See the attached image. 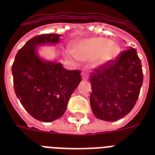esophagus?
Wrapping results in <instances>:
<instances>
[{
	"label": "esophagus",
	"mask_w": 155,
	"mask_h": 155,
	"mask_svg": "<svg viewBox=\"0 0 155 155\" xmlns=\"http://www.w3.org/2000/svg\"><path fill=\"white\" fill-rule=\"evenodd\" d=\"M82 78L84 80H87V74L86 72V70H84L82 73Z\"/></svg>",
	"instance_id": "esophagus-1"
}]
</instances>
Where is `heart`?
Listing matches in <instances>:
<instances>
[{
  "label": "heart",
  "mask_w": 155,
  "mask_h": 155,
  "mask_svg": "<svg viewBox=\"0 0 155 155\" xmlns=\"http://www.w3.org/2000/svg\"><path fill=\"white\" fill-rule=\"evenodd\" d=\"M120 53V48L104 38L84 40L75 45L74 55L79 59L87 60L97 58V66H103L114 60Z\"/></svg>",
  "instance_id": "obj_1"
}]
</instances>
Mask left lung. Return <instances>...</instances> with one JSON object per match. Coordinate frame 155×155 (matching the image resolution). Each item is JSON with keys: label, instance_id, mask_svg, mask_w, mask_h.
<instances>
[{"label": "left lung", "instance_id": "8db88e82", "mask_svg": "<svg viewBox=\"0 0 155 155\" xmlns=\"http://www.w3.org/2000/svg\"><path fill=\"white\" fill-rule=\"evenodd\" d=\"M90 104L98 119L115 121L134 107L143 83V72L137 51L120 52L110 63L94 68L90 74Z\"/></svg>", "mask_w": 155, "mask_h": 155}]
</instances>
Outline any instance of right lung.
Wrapping results in <instances>:
<instances>
[{
    "label": "right lung",
    "mask_w": 155,
    "mask_h": 155,
    "mask_svg": "<svg viewBox=\"0 0 155 155\" xmlns=\"http://www.w3.org/2000/svg\"><path fill=\"white\" fill-rule=\"evenodd\" d=\"M60 35L46 34L30 39L16 54L12 66L13 87L21 104L33 117L50 122L65 113L71 96L82 80L80 70L42 60L36 47L58 43Z\"/></svg>",
    "instance_id": "right-lung-1"
}]
</instances>
